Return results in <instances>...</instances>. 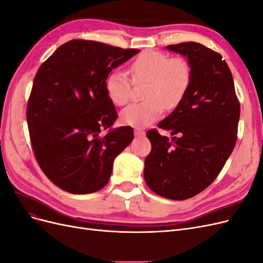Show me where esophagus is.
<instances>
[{
    "mask_svg": "<svg viewBox=\"0 0 263 263\" xmlns=\"http://www.w3.org/2000/svg\"><path fill=\"white\" fill-rule=\"evenodd\" d=\"M134 134H135V136L141 137V136H144V135H145V132L142 130V129H140V128H135L134 129Z\"/></svg>",
    "mask_w": 263,
    "mask_h": 263,
    "instance_id": "34e87169",
    "label": "esophagus"
}]
</instances>
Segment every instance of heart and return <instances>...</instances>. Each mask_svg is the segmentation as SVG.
<instances>
[{
	"label": "heart",
	"instance_id": "heart-1",
	"mask_svg": "<svg viewBox=\"0 0 263 263\" xmlns=\"http://www.w3.org/2000/svg\"><path fill=\"white\" fill-rule=\"evenodd\" d=\"M133 82L145 84L142 90L144 102L127 106L121 113L124 125L142 128L158 121L163 108H176L184 99L192 79V69L183 57L147 50L140 53L130 65ZM109 100L117 106L127 104L132 99L133 84L128 76L121 70H114L105 82Z\"/></svg>",
	"mask_w": 263,
	"mask_h": 263
}]
</instances>
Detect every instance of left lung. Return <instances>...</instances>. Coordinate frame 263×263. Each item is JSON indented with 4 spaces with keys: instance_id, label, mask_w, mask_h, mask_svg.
Returning a JSON list of instances; mask_svg holds the SVG:
<instances>
[{
    "instance_id": "1",
    "label": "left lung",
    "mask_w": 263,
    "mask_h": 263,
    "mask_svg": "<svg viewBox=\"0 0 263 263\" xmlns=\"http://www.w3.org/2000/svg\"><path fill=\"white\" fill-rule=\"evenodd\" d=\"M166 48L187 58L192 79L183 101L158 124L172 137L147 132L151 151L144 177L156 194L182 201L210 186L225 165L236 145L240 104L218 52L194 42Z\"/></svg>"
}]
</instances>
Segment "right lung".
<instances>
[{
  "instance_id": "obj_1",
  "label": "right lung",
  "mask_w": 263,
  "mask_h": 263,
  "mask_svg": "<svg viewBox=\"0 0 263 263\" xmlns=\"http://www.w3.org/2000/svg\"><path fill=\"white\" fill-rule=\"evenodd\" d=\"M138 51L72 39L39 67L26 108L29 137L41 169L63 191L89 194L104 187L114 159L132 142L129 126L100 134L117 118L106 79Z\"/></svg>"
}]
</instances>
